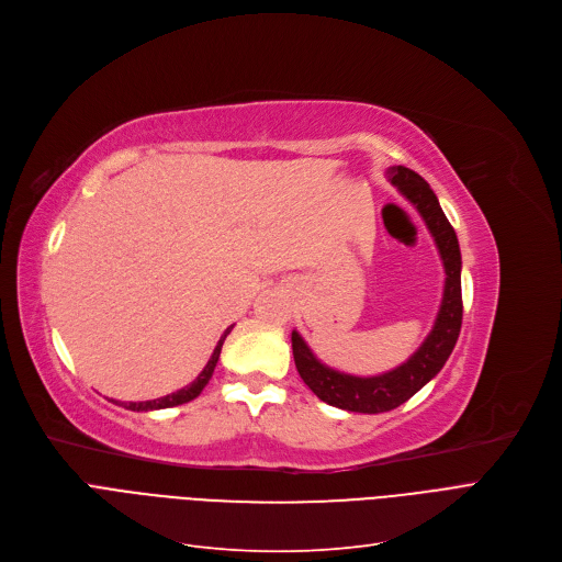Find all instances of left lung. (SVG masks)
Returning <instances> with one entry per match:
<instances>
[{
	"instance_id": "8db88e82",
	"label": "left lung",
	"mask_w": 562,
	"mask_h": 562,
	"mask_svg": "<svg viewBox=\"0 0 562 562\" xmlns=\"http://www.w3.org/2000/svg\"><path fill=\"white\" fill-rule=\"evenodd\" d=\"M389 180L420 212V217L425 220L427 228H430L435 237L446 267L443 302L432 334L425 338V342L418 347V352L400 368L384 372L380 378H352L319 363L308 350V345L302 340V336L297 331H292V355H295V366L304 384L323 400V403L359 414L391 412L407 403L416 391H420L443 368L462 329V256L458 235L446 220L435 192L430 190V184H427L416 171L407 167H391Z\"/></svg>"
}]
</instances>
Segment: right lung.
<instances>
[{"label":"right lung","instance_id":"obj_1","mask_svg":"<svg viewBox=\"0 0 562 562\" xmlns=\"http://www.w3.org/2000/svg\"><path fill=\"white\" fill-rule=\"evenodd\" d=\"M226 336H228V329H226V334L222 336V340L217 342L215 352H212V357H210L207 366L203 368L201 375H199L190 386H184V389H180V391H176V393H171V395H165V397L146 400V403H123V407H125V409H132V412H150V409H167V407H176V405L190 403V400H194V397L203 391V386L210 382L212 372H215V366H217V361H220V352H222V345H224V338H226Z\"/></svg>","mask_w":562,"mask_h":562}]
</instances>
